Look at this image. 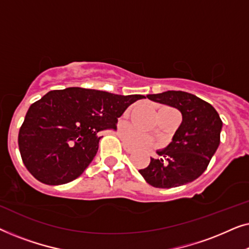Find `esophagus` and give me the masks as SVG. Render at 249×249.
<instances>
[{"label":"esophagus","mask_w":249,"mask_h":249,"mask_svg":"<svg viewBox=\"0 0 249 249\" xmlns=\"http://www.w3.org/2000/svg\"><path fill=\"white\" fill-rule=\"evenodd\" d=\"M122 146H124V149L127 153H132V152H134V148H132L131 146H129L128 144H125V142H124V144H122Z\"/></svg>","instance_id":"1"}]
</instances>
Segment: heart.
I'll return each mask as SVG.
<instances>
[{"label":"heart","mask_w":249,"mask_h":249,"mask_svg":"<svg viewBox=\"0 0 249 249\" xmlns=\"http://www.w3.org/2000/svg\"><path fill=\"white\" fill-rule=\"evenodd\" d=\"M125 142L137 148H147L155 146L156 142L149 136L142 134V132L136 130L134 128H127L124 132Z\"/></svg>","instance_id":"obj_1"}]
</instances>
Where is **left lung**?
I'll list each match as a JSON object with an SVG mask.
<instances>
[{"label": "left lung", "instance_id": "left-lung-1", "mask_svg": "<svg viewBox=\"0 0 249 249\" xmlns=\"http://www.w3.org/2000/svg\"><path fill=\"white\" fill-rule=\"evenodd\" d=\"M147 98L178 108L182 121L172 142L158 151L164 159L151 158L139 173L156 188H175L194 181L205 171L220 145L222 121L219 113L210 103L181 90L151 94Z\"/></svg>", "mask_w": 249, "mask_h": 249}]
</instances>
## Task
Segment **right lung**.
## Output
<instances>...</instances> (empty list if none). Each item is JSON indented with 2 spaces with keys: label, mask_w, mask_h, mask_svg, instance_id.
Here are the masks:
<instances>
[{
  "label": "right lung",
  "mask_w": 249,
  "mask_h": 249,
  "mask_svg": "<svg viewBox=\"0 0 249 249\" xmlns=\"http://www.w3.org/2000/svg\"><path fill=\"white\" fill-rule=\"evenodd\" d=\"M142 95H117L69 87L51 90L30 105L18 145L27 170L46 185H63L83 173L98 149V132L117 130L129 105Z\"/></svg>",
  "instance_id": "obj_1"
}]
</instances>
